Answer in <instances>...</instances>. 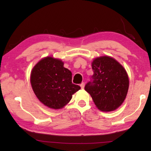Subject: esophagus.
Instances as JSON below:
<instances>
[{
	"label": "esophagus",
	"mask_w": 151,
	"mask_h": 151,
	"mask_svg": "<svg viewBox=\"0 0 151 151\" xmlns=\"http://www.w3.org/2000/svg\"><path fill=\"white\" fill-rule=\"evenodd\" d=\"M85 83H82L81 84V88H84V87H85Z\"/></svg>",
	"instance_id": "1"
}]
</instances>
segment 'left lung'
Instances as JSON below:
<instances>
[{
	"mask_svg": "<svg viewBox=\"0 0 151 151\" xmlns=\"http://www.w3.org/2000/svg\"><path fill=\"white\" fill-rule=\"evenodd\" d=\"M93 75L85 86L96 106L101 111L116 110L123 103L129 90L126 70L113 58L104 56L92 63Z\"/></svg>",
	"mask_w": 151,
	"mask_h": 151,
	"instance_id": "obj_1",
	"label": "left lung"
}]
</instances>
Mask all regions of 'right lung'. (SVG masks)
Segmentation results:
<instances>
[{
    "mask_svg": "<svg viewBox=\"0 0 151 151\" xmlns=\"http://www.w3.org/2000/svg\"><path fill=\"white\" fill-rule=\"evenodd\" d=\"M30 83L39 100L53 109L63 108L81 88L73 84L72 73L64 67L63 61L50 57L42 58L34 66Z\"/></svg>",
    "mask_w": 151,
    "mask_h": 151,
    "instance_id": "right-lung-1",
    "label": "right lung"
}]
</instances>
